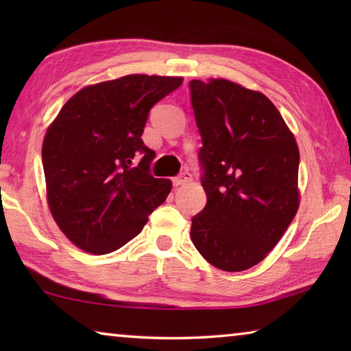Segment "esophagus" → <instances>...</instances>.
Returning a JSON list of instances; mask_svg holds the SVG:
<instances>
[{"label":"esophagus","mask_w":351,"mask_h":351,"mask_svg":"<svg viewBox=\"0 0 351 351\" xmlns=\"http://www.w3.org/2000/svg\"><path fill=\"white\" fill-rule=\"evenodd\" d=\"M190 180H192V175H190L189 171H181V173L178 175V176H175L171 181H173V186L178 187V186H182V184L189 182Z\"/></svg>","instance_id":"esophagus-1"}]
</instances>
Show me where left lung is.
<instances>
[{
  "mask_svg": "<svg viewBox=\"0 0 351 351\" xmlns=\"http://www.w3.org/2000/svg\"><path fill=\"white\" fill-rule=\"evenodd\" d=\"M189 86L207 195L190 237L215 268L245 271L268 255L295 215L299 148L261 93L224 79Z\"/></svg>",
  "mask_w": 351,
  "mask_h": 351,
  "instance_id": "obj_1",
  "label": "left lung"
}]
</instances>
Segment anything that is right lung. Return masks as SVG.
<instances>
[{"label": "right lung", "instance_id": "right-lung-1", "mask_svg": "<svg viewBox=\"0 0 351 351\" xmlns=\"http://www.w3.org/2000/svg\"><path fill=\"white\" fill-rule=\"evenodd\" d=\"M181 77L132 74L74 94L47 128L41 159L58 228L86 252L110 254L133 240L171 182L154 178L142 141L154 104Z\"/></svg>", "mask_w": 351, "mask_h": 351}]
</instances>
